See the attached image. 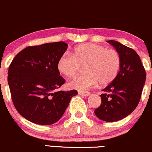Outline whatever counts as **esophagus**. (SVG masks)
<instances>
[{
    "instance_id": "obj_1",
    "label": "esophagus",
    "mask_w": 152,
    "mask_h": 152,
    "mask_svg": "<svg viewBox=\"0 0 152 152\" xmlns=\"http://www.w3.org/2000/svg\"><path fill=\"white\" fill-rule=\"evenodd\" d=\"M78 94L82 96H88L90 95L89 91H79Z\"/></svg>"
}]
</instances>
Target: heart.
I'll use <instances>...</instances> for the list:
<instances>
[{
	"label": "heart",
	"mask_w": 152,
	"mask_h": 152,
	"mask_svg": "<svg viewBox=\"0 0 152 152\" xmlns=\"http://www.w3.org/2000/svg\"><path fill=\"white\" fill-rule=\"evenodd\" d=\"M84 66L82 75L76 77L68 83L69 87L85 91L94 87L98 82L106 85L117 76L121 57L113 49H107L102 45L85 43L75 47L73 53L65 52L58 58L57 68L60 73L67 77H72Z\"/></svg>",
	"instance_id": "1"
}]
</instances>
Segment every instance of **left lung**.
Wrapping results in <instances>:
<instances>
[{
    "label": "left lung",
    "mask_w": 152,
    "mask_h": 152,
    "mask_svg": "<svg viewBox=\"0 0 152 152\" xmlns=\"http://www.w3.org/2000/svg\"><path fill=\"white\" fill-rule=\"evenodd\" d=\"M121 57L119 72L104 88L101 104L94 113L102 121L121 120L133 112L141 98L146 72L139 55L135 50L115 40H108Z\"/></svg>",
    "instance_id": "left-lung-1"
}]
</instances>
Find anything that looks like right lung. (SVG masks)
I'll list each match as a JSON object with an SVG mask.
<instances>
[{"label":"right lung","instance_id":"add662e5","mask_svg":"<svg viewBox=\"0 0 152 152\" xmlns=\"http://www.w3.org/2000/svg\"><path fill=\"white\" fill-rule=\"evenodd\" d=\"M64 42L29 46L13 58L8 69L12 100L16 110L28 121L51 125L61 118L77 91L55 90L65 83L57 68L67 50Z\"/></svg>","mask_w":152,"mask_h":152}]
</instances>
